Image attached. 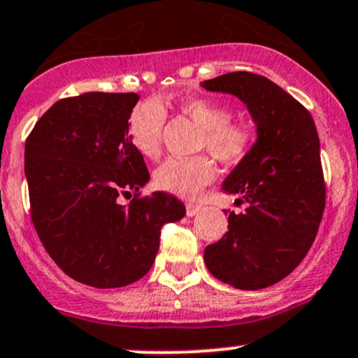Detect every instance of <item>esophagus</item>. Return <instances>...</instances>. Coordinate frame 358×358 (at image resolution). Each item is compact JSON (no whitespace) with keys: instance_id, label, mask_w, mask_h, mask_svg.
<instances>
[{"instance_id":"1","label":"esophagus","mask_w":358,"mask_h":358,"mask_svg":"<svg viewBox=\"0 0 358 358\" xmlns=\"http://www.w3.org/2000/svg\"><path fill=\"white\" fill-rule=\"evenodd\" d=\"M201 211V206L199 204H192V203H189L186 206V213H187V216H196L198 215V213Z\"/></svg>"}]
</instances>
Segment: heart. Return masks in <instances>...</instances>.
Listing matches in <instances>:
<instances>
[{
  "mask_svg": "<svg viewBox=\"0 0 358 358\" xmlns=\"http://www.w3.org/2000/svg\"><path fill=\"white\" fill-rule=\"evenodd\" d=\"M178 111L203 128L199 148H206L223 164H236L247 157L255 142L254 127L245 120H233L230 108L208 98H187ZM166 110L159 101H145L135 108L128 123L131 145L145 159H157L162 148ZM215 179V166L208 157L169 159L154 174L155 186L179 198H196Z\"/></svg>",
  "mask_w": 358,
  "mask_h": 358,
  "instance_id": "obj_1",
  "label": "heart"
}]
</instances>
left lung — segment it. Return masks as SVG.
<instances>
[{
  "label": "left lung",
  "mask_w": 358,
  "mask_h": 358,
  "mask_svg": "<svg viewBox=\"0 0 358 358\" xmlns=\"http://www.w3.org/2000/svg\"><path fill=\"white\" fill-rule=\"evenodd\" d=\"M201 86L235 94L257 123V142L223 182V191L248 208L230 213L228 231L204 248V262L216 279L236 289L268 287L306 257L323 216L327 194L315 120L264 76L230 72Z\"/></svg>",
  "instance_id": "obj_1"
}]
</instances>
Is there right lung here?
I'll list each match as a JSON object with an SVG mask.
<instances>
[{
    "label": "right lung",
    "mask_w": 358,
    "mask_h": 358,
    "mask_svg": "<svg viewBox=\"0 0 358 358\" xmlns=\"http://www.w3.org/2000/svg\"><path fill=\"white\" fill-rule=\"evenodd\" d=\"M135 92H84L52 104L25 143L30 216L45 250L78 282L123 287L150 271L160 230L186 215L167 192L140 196L150 179L131 145ZM137 198L122 207L117 198Z\"/></svg>",
    "instance_id": "right-lung-1"
}]
</instances>
